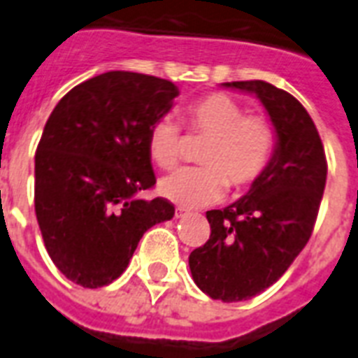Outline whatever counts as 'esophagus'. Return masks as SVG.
Here are the masks:
<instances>
[{"label":"esophagus","instance_id":"34e87169","mask_svg":"<svg viewBox=\"0 0 358 358\" xmlns=\"http://www.w3.org/2000/svg\"><path fill=\"white\" fill-rule=\"evenodd\" d=\"M184 215H187V210H185V208L178 206V208H176V210H174V217H176V219L184 217Z\"/></svg>","mask_w":358,"mask_h":358}]
</instances>
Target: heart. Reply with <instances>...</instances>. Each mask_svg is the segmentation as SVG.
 Listing matches in <instances>:
<instances>
[{"instance_id":"1","label":"heart","mask_w":358,"mask_h":358,"mask_svg":"<svg viewBox=\"0 0 358 358\" xmlns=\"http://www.w3.org/2000/svg\"><path fill=\"white\" fill-rule=\"evenodd\" d=\"M191 134L208 137L201 167L180 169L162 180L159 191L180 206H204L223 196L227 184L243 191L266 173L277 146L275 126L264 115H245L241 103L212 92L184 108ZM148 154L162 169H173L182 156V131L169 117L148 129Z\"/></svg>"}]
</instances>
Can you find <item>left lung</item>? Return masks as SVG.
<instances>
[{
  "label": "left lung",
  "mask_w": 358,
  "mask_h": 358,
  "mask_svg": "<svg viewBox=\"0 0 358 358\" xmlns=\"http://www.w3.org/2000/svg\"><path fill=\"white\" fill-rule=\"evenodd\" d=\"M260 98L277 131L266 173L247 195L210 210V239L189 255L199 288L236 303L262 294L305 249L322 204L327 159L310 115L289 92L262 80L223 83Z\"/></svg>",
  "instance_id": "obj_1"
}]
</instances>
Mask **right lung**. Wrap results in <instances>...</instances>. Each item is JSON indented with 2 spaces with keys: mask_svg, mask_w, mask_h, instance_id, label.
Wrapping results in <instances>:
<instances>
[{
  "mask_svg": "<svg viewBox=\"0 0 358 358\" xmlns=\"http://www.w3.org/2000/svg\"><path fill=\"white\" fill-rule=\"evenodd\" d=\"M178 89L173 81L106 72L66 92L35 154V213L59 271L102 288L128 267L146 230L174 215L167 199H141L156 184L148 129Z\"/></svg>",
  "mask_w": 358,
  "mask_h": 358,
  "instance_id": "right-lung-1",
  "label": "right lung"
}]
</instances>
